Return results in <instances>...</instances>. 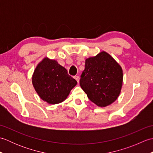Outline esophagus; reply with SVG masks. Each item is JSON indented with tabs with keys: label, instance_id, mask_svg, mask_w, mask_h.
I'll return each mask as SVG.
<instances>
[{
	"label": "esophagus",
	"instance_id": "esophagus-1",
	"mask_svg": "<svg viewBox=\"0 0 153 153\" xmlns=\"http://www.w3.org/2000/svg\"><path fill=\"white\" fill-rule=\"evenodd\" d=\"M74 78H75V79L77 81V83H79V76H75Z\"/></svg>",
	"mask_w": 153,
	"mask_h": 153
}]
</instances>
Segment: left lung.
Wrapping results in <instances>:
<instances>
[{
    "label": "left lung",
    "instance_id": "8db88e82",
    "mask_svg": "<svg viewBox=\"0 0 153 153\" xmlns=\"http://www.w3.org/2000/svg\"><path fill=\"white\" fill-rule=\"evenodd\" d=\"M80 86L91 101L106 107L118 99L123 84L121 66L105 51L85 60Z\"/></svg>",
    "mask_w": 153,
    "mask_h": 153
}]
</instances>
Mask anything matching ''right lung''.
I'll list each match as a JSON object with an SVG mask.
<instances>
[{"label": "right lung", "mask_w": 153, "mask_h": 153, "mask_svg": "<svg viewBox=\"0 0 153 153\" xmlns=\"http://www.w3.org/2000/svg\"><path fill=\"white\" fill-rule=\"evenodd\" d=\"M77 82L55 60L45 57L32 75V84L40 98L50 105L64 101Z\"/></svg>", "instance_id": "add662e5"}]
</instances>
